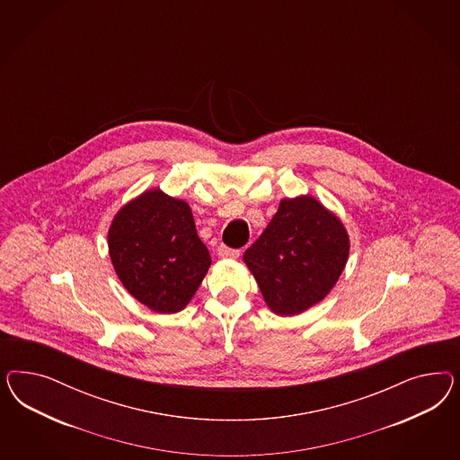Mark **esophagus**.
<instances>
[{"label":"esophagus","instance_id":"obj_1","mask_svg":"<svg viewBox=\"0 0 460 460\" xmlns=\"http://www.w3.org/2000/svg\"><path fill=\"white\" fill-rule=\"evenodd\" d=\"M217 254H219L221 258H237V256H239V251L227 248V246H224V244H219V246H217Z\"/></svg>","mask_w":460,"mask_h":460}]
</instances>
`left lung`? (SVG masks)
Here are the masks:
<instances>
[{"mask_svg": "<svg viewBox=\"0 0 460 460\" xmlns=\"http://www.w3.org/2000/svg\"><path fill=\"white\" fill-rule=\"evenodd\" d=\"M108 246L126 290L158 314H175L192 300L210 266L185 200L146 190L114 216Z\"/></svg>", "mask_w": 460, "mask_h": 460, "instance_id": "8db88e82", "label": "left lung"}]
</instances>
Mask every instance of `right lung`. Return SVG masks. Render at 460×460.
Returning <instances> with one entry per match:
<instances>
[{
	"label": "right lung",
	"mask_w": 460,
	"mask_h": 460,
	"mask_svg": "<svg viewBox=\"0 0 460 460\" xmlns=\"http://www.w3.org/2000/svg\"><path fill=\"white\" fill-rule=\"evenodd\" d=\"M349 236L332 212L310 195L283 199L273 219L244 252L268 306L298 315L334 288L348 263Z\"/></svg>",
	"instance_id": "obj_1"
}]
</instances>
